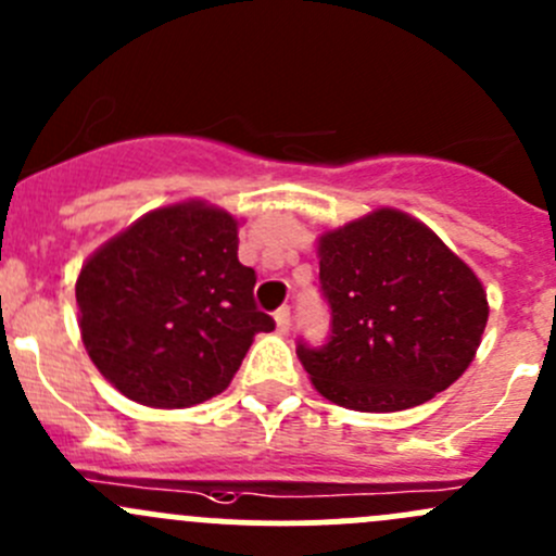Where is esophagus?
<instances>
[{
	"instance_id": "34e87169",
	"label": "esophagus",
	"mask_w": 556,
	"mask_h": 556,
	"mask_svg": "<svg viewBox=\"0 0 556 556\" xmlns=\"http://www.w3.org/2000/svg\"><path fill=\"white\" fill-rule=\"evenodd\" d=\"M274 319H277V330H279V333H288L290 325H293V314H290L288 306H282V309L274 314Z\"/></svg>"
}]
</instances>
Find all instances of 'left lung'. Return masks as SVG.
<instances>
[{
  "label": "left lung",
  "instance_id": "1",
  "mask_svg": "<svg viewBox=\"0 0 556 556\" xmlns=\"http://www.w3.org/2000/svg\"><path fill=\"white\" fill-rule=\"evenodd\" d=\"M317 255L330 333L295 352L319 395L403 412L463 377L490 306L479 277L425 223L384 206L323 233Z\"/></svg>",
  "mask_w": 556,
  "mask_h": 556
}]
</instances>
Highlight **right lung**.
Wrapping results in <instances>:
<instances>
[{"instance_id":"1","label":"right lung","mask_w":556,"mask_h":556,"mask_svg":"<svg viewBox=\"0 0 556 556\" xmlns=\"http://www.w3.org/2000/svg\"><path fill=\"white\" fill-rule=\"evenodd\" d=\"M239 223L185 201L99 247L77 277L80 333L93 366L131 401L188 408L220 395L255 333V271L237 257Z\"/></svg>"}]
</instances>
